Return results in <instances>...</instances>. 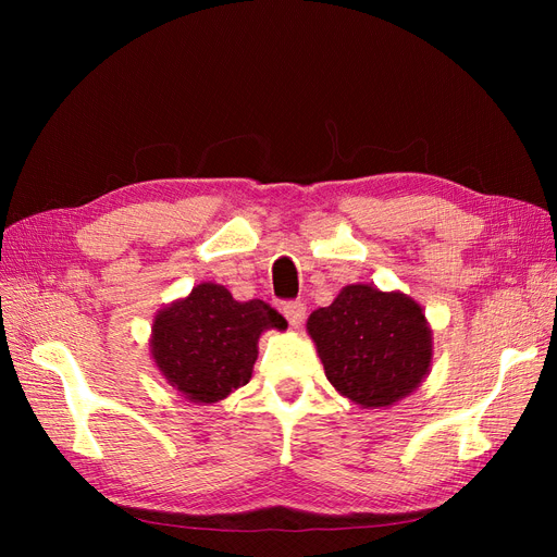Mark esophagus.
Returning a JSON list of instances; mask_svg holds the SVG:
<instances>
[{
    "label": "esophagus",
    "mask_w": 557,
    "mask_h": 557,
    "mask_svg": "<svg viewBox=\"0 0 557 557\" xmlns=\"http://www.w3.org/2000/svg\"><path fill=\"white\" fill-rule=\"evenodd\" d=\"M283 315L288 318L290 327H299L301 323H305V315H307V307L301 305V301H288V305L283 307Z\"/></svg>",
    "instance_id": "esophagus-1"
}]
</instances>
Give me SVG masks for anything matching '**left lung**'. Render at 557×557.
I'll return each mask as SVG.
<instances>
[{"label":"left lung","instance_id":"1","mask_svg":"<svg viewBox=\"0 0 557 557\" xmlns=\"http://www.w3.org/2000/svg\"><path fill=\"white\" fill-rule=\"evenodd\" d=\"M307 330L327 381L362 409L393 407L430 374L432 330L418 301L374 285H346Z\"/></svg>","mask_w":557,"mask_h":557}]
</instances>
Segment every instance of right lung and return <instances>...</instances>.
<instances>
[{"instance_id": "obj_1", "label": "right lung", "mask_w": 557, "mask_h": 557, "mask_svg": "<svg viewBox=\"0 0 557 557\" xmlns=\"http://www.w3.org/2000/svg\"><path fill=\"white\" fill-rule=\"evenodd\" d=\"M269 327L288 323L262 299L237 301L225 285L199 283L158 311L150 356L185 399L215 404L250 381L258 339Z\"/></svg>"}]
</instances>
